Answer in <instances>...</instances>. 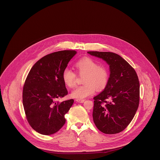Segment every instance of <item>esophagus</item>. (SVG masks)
<instances>
[{
    "mask_svg": "<svg viewBox=\"0 0 160 160\" xmlns=\"http://www.w3.org/2000/svg\"><path fill=\"white\" fill-rule=\"evenodd\" d=\"M85 100V99H76V101L78 102H80V103H83Z\"/></svg>",
    "mask_w": 160,
    "mask_h": 160,
    "instance_id": "34e87169",
    "label": "esophagus"
}]
</instances>
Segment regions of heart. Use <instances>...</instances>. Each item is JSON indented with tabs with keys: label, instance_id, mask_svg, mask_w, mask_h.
I'll use <instances>...</instances> for the list:
<instances>
[{
	"label": "heart",
	"instance_id": "b5f03b06",
	"mask_svg": "<svg viewBox=\"0 0 160 160\" xmlns=\"http://www.w3.org/2000/svg\"><path fill=\"white\" fill-rule=\"evenodd\" d=\"M78 73L85 75L83 78L84 85L74 88L71 92V96L75 98L83 99L93 95L95 90H101L108 84L109 78L108 68L98 63L90 58H83L75 64ZM75 73L68 68H65L62 72V78L64 84L72 88L75 85Z\"/></svg>",
	"mask_w": 160,
	"mask_h": 160
}]
</instances>
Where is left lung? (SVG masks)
Wrapping results in <instances>:
<instances>
[{
    "mask_svg": "<svg viewBox=\"0 0 160 160\" xmlns=\"http://www.w3.org/2000/svg\"><path fill=\"white\" fill-rule=\"evenodd\" d=\"M109 65V78L104 90L93 98V118L101 132L106 134L124 130L138 107L140 83L133 68L119 55L110 52L88 51Z\"/></svg>",
    "mask_w": 160,
    "mask_h": 160,
    "instance_id": "obj_1",
    "label": "left lung"
}]
</instances>
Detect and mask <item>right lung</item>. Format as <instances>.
<instances>
[{
	"mask_svg": "<svg viewBox=\"0 0 160 160\" xmlns=\"http://www.w3.org/2000/svg\"><path fill=\"white\" fill-rule=\"evenodd\" d=\"M75 51H61L48 54L31 68L23 89V104L27 121L37 132L49 135L59 131L65 123V114L73 99L56 102L68 92L62 75Z\"/></svg>",
	"mask_w": 160,
	"mask_h": 160,
	"instance_id": "1",
	"label": "right lung"
}]
</instances>
